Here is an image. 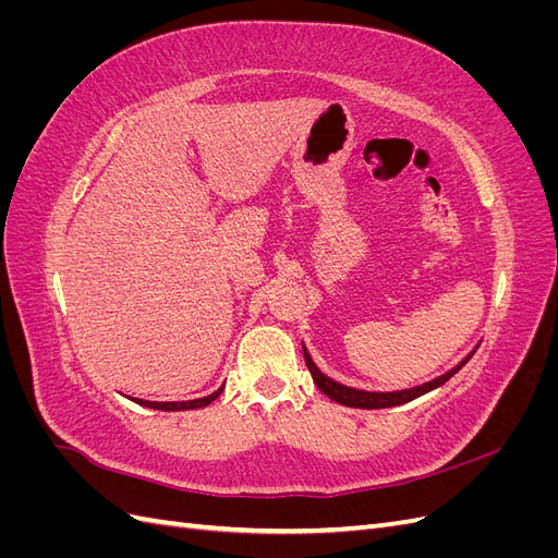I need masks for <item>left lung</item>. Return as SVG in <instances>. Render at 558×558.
<instances>
[{"instance_id": "1", "label": "left lung", "mask_w": 558, "mask_h": 558, "mask_svg": "<svg viewBox=\"0 0 558 558\" xmlns=\"http://www.w3.org/2000/svg\"><path fill=\"white\" fill-rule=\"evenodd\" d=\"M475 351H477V347L472 349L459 365H453V367L449 369V373H445V375H440V377H435V379H430V381H426V384H421V386L402 388V391H363V388L344 386V384L335 381V379H330L328 375L320 373V369L316 367V363L312 361L307 347L302 344V353H305V363H307V367H310L314 384L320 388V391H324V393H326L330 400H335V402L347 404V408H359V410H384V408H398V404L412 402L414 398L424 396V393L433 391V388H437V386H442L445 381H449V379H451L456 373H459V369L472 359V353H475Z\"/></svg>"}]
</instances>
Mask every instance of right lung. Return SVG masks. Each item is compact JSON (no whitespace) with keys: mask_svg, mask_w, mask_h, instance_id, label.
<instances>
[{"mask_svg":"<svg viewBox=\"0 0 558 558\" xmlns=\"http://www.w3.org/2000/svg\"><path fill=\"white\" fill-rule=\"evenodd\" d=\"M223 386L218 391L205 396V398H195V400H181V402H154V400H142V398H132L137 404H144V408L150 410H162V412H183V410H197V408H207L209 402H214L218 396H221Z\"/></svg>","mask_w":558,"mask_h":558,"instance_id":"add662e5","label":"right lung"}]
</instances>
